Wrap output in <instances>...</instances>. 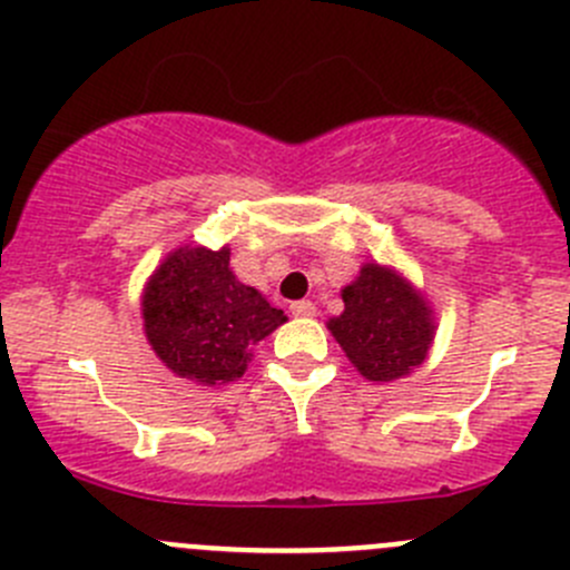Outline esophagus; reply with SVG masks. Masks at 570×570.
<instances>
[{"instance_id": "1", "label": "esophagus", "mask_w": 570, "mask_h": 570, "mask_svg": "<svg viewBox=\"0 0 570 570\" xmlns=\"http://www.w3.org/2000/svg\"><path fill=\"white\" fill-rule=\"evenodd\" d=\"M289 312L295 314V317H314V314H317V306H314L312 301H295L289 306Z\"/></svg>"}]
</instances>
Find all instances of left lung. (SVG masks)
<instances>
[{"instance_id": "obj_1", "label": "left lung", "mask_w": 570, "mask_h": 570, "mask_svg": "<svg viewBox=\"0 0 570 570\" xmlns=\"http://www.w3.org/2000/svg\"><path fill=\"white\" fill-rule=\"evenodd\" d=\"M342 301L345 312L328 320V331L364 379L395 381L429 356L432 306L395 269L364 264Z\"/></svg>"}]
</instances>
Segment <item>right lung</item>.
<instances>
[{
    "mask_svg": "<svg viewBox=\"0 0 570 570\" xmlns=\"http://www.w3.org/2000/svg\"><path fill=\"white\" fill-rule=\"evenodd\" d=\"M141 317L156 356L175 375L203 386L242 379L250 347L286 323L281 308L236 278L228 247L195 245L169 253L150 275Z\"/></svg>",
    "mask_w": 570,
    "mask_h": 570,
    "instance_id": "1",
    "label": "right lung"
}]
</instances>
